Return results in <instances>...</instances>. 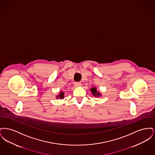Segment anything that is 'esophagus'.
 I'll list each match as a JSON object with an SVG mask.
<instances>
[{
	"mask_svg": "<svg viewBox=\"0 0 155 155\" xmlns=\"http://www.w3.org/2000/svg\"><path fill=\"white\" fill-rule=\"evenodd\" d=\"M81 85V82H75L74 83V85L75 87H79Z\"/></svg>",
	"mask_w": 155,
	"mask_h": 155,
	"instance_id": "1",
	"label": "esophagus"
}]
</instances>
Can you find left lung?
<instances>
[{"instance_id": "left-lung-1", "label": "left lung", "mask_w": 155, "mask_h": 155, "mask_svg": "<svg viewBox=\"0 0 155 155\" xmlns=\"http://www.w3.org/2000/svg\"><path fill=\"white\" fill-rule=\"evenodd\" d=\"M91 92H92V94H93V95H94V96H101V95H100L99 92H97V90H96V88L93 87L91 89Z\"/></svg>"}]
</instances>
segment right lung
Instances as JSON below:
<instances>
[{
  "instance_id": "obj_1",
  "label": "right lung",
  "mask_w": 155,
  "mask_h": 155,
  "mask_svg": "<svg viewBox=\"0 0 155 155\" xmlns=\"http://www.w3.org/2000/svg\"><path fill=\"white\" fill-rule=\"evenodd\" d=\"M60 98V99H63L64 98V93L63 92H60V94L58 96H57V98Z\"/></svg>"
}]
</instances>
